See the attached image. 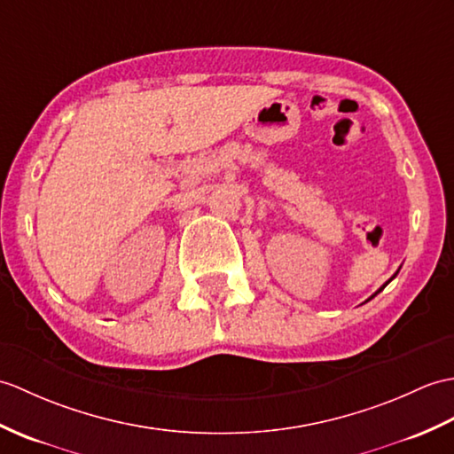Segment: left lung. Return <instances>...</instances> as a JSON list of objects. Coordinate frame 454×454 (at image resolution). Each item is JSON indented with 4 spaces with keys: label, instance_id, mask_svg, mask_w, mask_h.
<instances>
[{
    "label": "left lung",
    "instance_id": "1",
    "mask_svg": "<svg viewBox=\"0 0 454 454\" xmlns=\"http://www.w3.org/2000/svg\"><path fill=\"white\" fill-rule=\"evenodd\" d=\"M395 277H396V272H395V275H393V278H395ZM393 278H391V280H393ZM391 280H388V282H391ZM388 282H387V284H388ZM387 284H383V286H381V288H379V290H377V292L373 294V296H372V298H375V296H377V294H379V292H381V290H383V288L387 286ZM372 298H370V300H372Z\"/></svg>",
    "mask_w": 454,
    "mask_h": 454
}]
</instances>
